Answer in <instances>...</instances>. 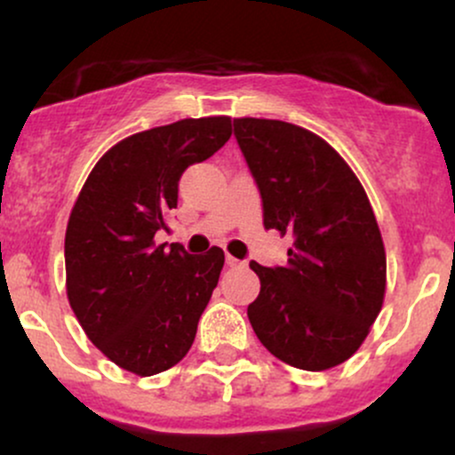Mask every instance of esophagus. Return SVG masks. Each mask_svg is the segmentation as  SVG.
Here are the masks:
<instances>
[{
	"label": "esophagus",
	"instance_id": "obj_1",
	"mask_svg": "<svg viewBox=\"0 0 455 455\" xmlns=\"http://www.w3.org/2000/svg\"><path fill=\"white\" fill-rule=\"evenodd\" d=\"M227 265L228 267H242V260H237L235 257H231V254H227Z\"/></svg>",
	"mask_w": 455,
	"mask_h": 455
}]
</instances>
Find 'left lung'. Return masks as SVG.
<instances>
[{"label":"left lung","mask_w":455,"mask_h":455,"mask_svg":"<svg viewBox=\"0 0 455 455\" xmlns=\"http://www.w3.org/2000/svg\"><path fill=\"white\" fill-rule=\"evenodd\" d=\"M263 198L265 228L293 235L289 263L250 269L254 333L280 362L321 372L357 353L377 321L387 259L357 175L327 140L280 119H233Z\"/></svg>","instance_id":"1"}]
</instances>
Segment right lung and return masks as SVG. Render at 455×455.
Instances as JSON below:
<instances>
[{
	"label": "right lung",
	"mask_w": 455,
	"mask_h": 455,
	"mask_svg": "<svg viewBox=\"0 0 455 455\" xmlns=\"http://www.w3.org/2000/svg\"><path fill=\"white\" fill-rule=\"evenodd\" d=\"M231 117L180 119L113 145L83 184L66 228V293L87 338L139 377L186 357L224 265L218 245L156 243L190 164L231 139Z\"/></svg>",
	"instance_id": "add662e5"
}]
</instances>
